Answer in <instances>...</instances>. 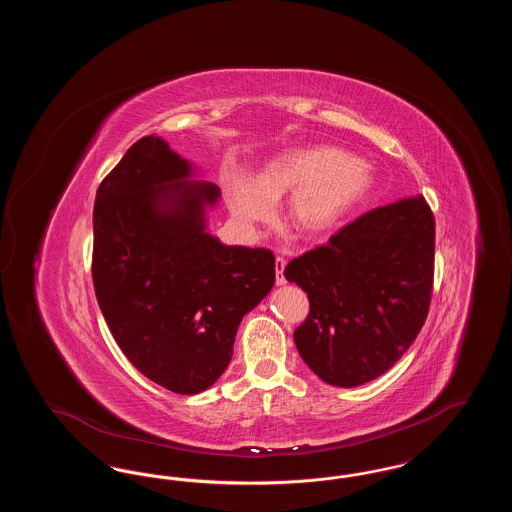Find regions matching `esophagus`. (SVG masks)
Returning a JSON list of instances; mask_svg holds the SVG:
<instances>
[{
  "label": "esophagus",
  "instance_id": "1",
  "mask_svg": "<svg viewBox=\"0 0 512 512\" xmlns=\"http://www.w3.org/2000/svg\"><path fill=\"white\" fill-rule=\"evenodd\" d=\"M276 286H284L286 284V278H284V268H286V259L284 257H276Z\"/></svg>",
  "mask_w": 512,
  "mask_h": 512
}]
</instances>
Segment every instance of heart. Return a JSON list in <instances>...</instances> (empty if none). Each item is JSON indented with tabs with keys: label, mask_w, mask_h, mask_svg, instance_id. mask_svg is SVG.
Returning <instances> with one entry per match:
<instances>
[{
	"label": "heart",
	"mask_w": 512,
	"mask_h": 512,
	"mask_svg": "<svg viewBox=\"0 0 512 512\" xmlns=\"http://www.w3.org/2000/svg\"><path fill=\"white\" fill-rule=\"evenodd\" d=\"M374 186L372 167L332 146L295 147L278 153L257 180L232 174L226 180L230 211L244 224L263 222L272 201L290 195L286 220L299 236L317 238L336 228Z\"/></svg>",
	"instance_id": "obj_1"
}]
</instances>
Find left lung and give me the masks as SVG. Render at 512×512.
I'll use <instances>...</instances> for the list:
<instances>
[{
	"label": "left lung",
	"instance_id": "1",
	"mask_svg": "<svg viewBox=\"0 0 512 512\" xmlns=\"http://www.w3.org/2000/svg\"><path fill=\"white\" fill-rule=\"evenodd\" d=\"M436 224L424 195L353 220L284 268L309 297L293 340L320 380L366 384L399 361L428 317Z\"/></svg>",
	"mask_w": 512,
	"mask_h": 512
}]
</instances>
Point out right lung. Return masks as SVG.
Segmentation results:
<instances>
[{
    "label": "right lung",
    "instance_id": "right-lung-1",
    "mask_svg": "<svg viewBox=\"0 0 512 512\" xmlns=\"http://www.w3.org/2000/svg\"><path fill=\"white\" fill-rule=\"evenodd\" d=\"M159 136L130 147L99 184L92 278L126 359L182 395L211 388L232 359L242 318L274 286V255L220 244L205 209L211 182Z\"/></svg>",
    "mask_w": 512,
    "mask_h": 512
}]
</instances>
